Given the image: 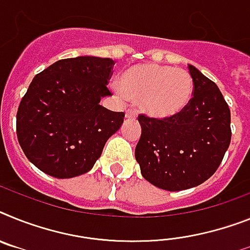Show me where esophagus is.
I'll use <instances>...</instances> for the list:
<instances>
[{"label":"esophagus","mask_w":250,"mask_h":250,"mask_svg":"<svg viewBox=\"0 0 250 250\" xmlns=\"http://www.w3.org/2000/svg\"><path fill=\"white\" fill-rule=\"evenodd\" d=\"M136 115H137V112L133 108H128L125 110V117L127 118H136Z\"/></svg>","instance_id":"esophagus-1"}]
</instances>
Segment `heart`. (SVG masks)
<instances>
[{
  "label": "heart",
  "mask_w": 250,
  "mask_h": 250,
  "mask_svg": "<svg viewBox=\"0 0 250 250\" xmlns=\"http://www.w3.org/2000/svg\"><path fill=\"white\" fill-rule=\"evenodd\" d=\"M121 93L140 100L144 110L152 117L167 118L188 106L193 96L194 81L188 71L145 63L129 67L121 77Z\"/></svg>",
  "instance_id": "1"
}]
</instances>
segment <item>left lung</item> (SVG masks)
<instances>
[{
  "label": "left lung",
  "mask_w": 250,
  "mask_h": 250,
  "mask_svg": "<svg viewBox=\"0 0 250 250\" xmlns=\"http://www.w3.org/2000/svg\"><path fill=\"white\" fill-rule=\"evenodd\" d=\"M194 81L190 103L173 117L138 115L142 132L135 156L144 178L157 188L183 190L217 170L231 140L230 109L217 85L188 66Z\"/></svg>",
  "instance_id": "1"
}]
</instances>
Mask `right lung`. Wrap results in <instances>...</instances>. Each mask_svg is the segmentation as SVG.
Masks as SVG:
<instances>
[{"label": "right lung", "instance_id": "1", "mask_svg": "<svg viewBox=\"0 0 250 250\" xmlns=\"http://www.w3.org/2000/svg\"><path fill=\"white\" fill-rule=\"evenodd\" d=\"M114 61L76 57L57 61L33 79L16 114V135L25 156L54 178L89 171L125 113L100 105L112 95Z\"/></svg>", "mask_w": 250, "mask_h": 250}]
</instances>
